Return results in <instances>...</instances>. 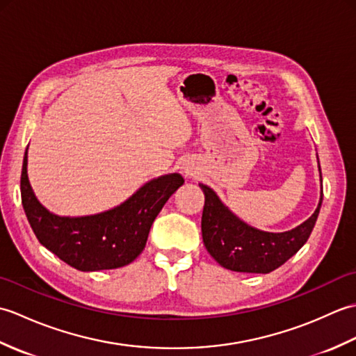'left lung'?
Masks as SVG:
<instances>
[{
	"instance_id": "8db88e82",
	"label": "left lung",
	"mask_w": 356,
	"mask_h": 356,
	"mask_svg": "<svg viewBox=\"0 0 356 356\" xmlns=\"http://www.w3.org/2000/svg\"><path fill=\"white\" fill-rule=\"evenodd\" d=\"M205 207L202 214V237L211 257L234 272L269 274L300 251L315 226L323 195L315 213L297 228L286 232H263L248 226L222 205L216 193L202 185Z\"/></svg>"
}]
</instances>
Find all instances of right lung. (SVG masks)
<instances>
[{"label": "right lung", "instance_id": "obj_1", "mask_svg": "<svg viewBox=\"0 0 356 356\" xmlns=\"http://www.w3.org/2000/svg\"><path fill=\"white\" fill-rule=\"evenodd\" d=\"M184 185L166 174L143 185L122 205L87 217H58L36 200L27 177V149L21 171V200L36 238L72 268L105 270L131 263L145 248L148 232L171 194Z\"/></svg>", "mask_w": 356, "mask_h": 356}]
</instances>
